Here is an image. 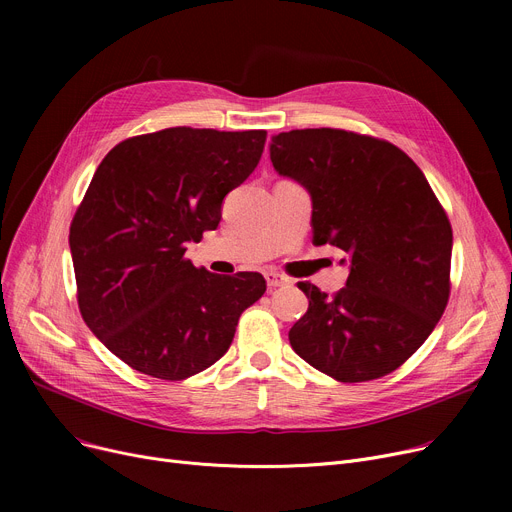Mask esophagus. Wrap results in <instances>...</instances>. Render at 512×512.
<instances>
[{"mask_svg": "<svg viewBox=\"0 0 512 512\" xmlns=\"http://www.w3.org/2000/svg\"><path fill=\"white\" fill-rule=\"evenodd\" d=\"M265 282H267V286H270V288H278V286H288L290 278L280 274V272H276V270H267L265 272Z\"/></svg>", "mask_w": 512, "mask_h": 512, "instance_id": "1", "label": "esophagus"}]
</instances>
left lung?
Instances as JSON below:
<instances>
[{"mask_svg": "<svg viewBox=\"0 0 512 512\" xmlns=\"http://www.w3.org/2000/svg\"><path fill=\"white\" fill-rule=\"evenodd\" d=\"M278 174L313 201V242L351 259L346 286L328 297L299 282L309 309L288 332L301 359L330 378L378 380L432 334L450 297L452 228L415 161L396 145L340 128L280 132Z\"/></svg>", "mask_w": 512, "mask_h": 512, "instance_id": "obj_1", "label": "left lung"}]
</instances>
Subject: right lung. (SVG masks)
<instances>
[{"mask_svg":"<svg viewBox=\"0 0 512 512\" xmlns=\"http://www.w3.org/2000/svg\"><path fill=\"white\" fill-rule=\"evenodd\" d=\"M265 130L164 128L118 143L70 224L78 309L128 367L186 380L232 344L259 301L257 272L218 276L186 259L222 220V201L257 168Z\"/></svg>","mask_w":512,"mask_h":512,"instance_id":"obj_1","label":"right lung"}]
</instances>
